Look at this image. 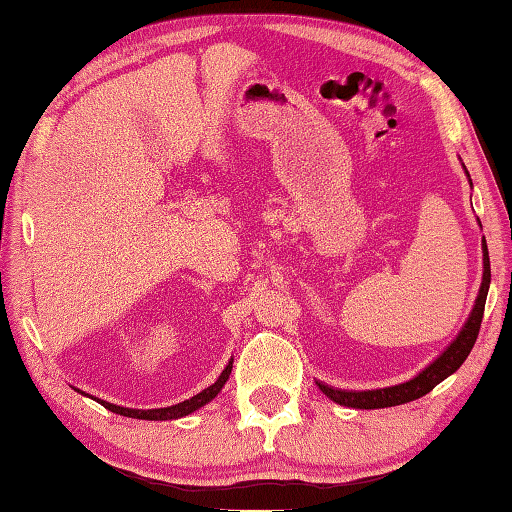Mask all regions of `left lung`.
Returning a JSON list of instances; mask_svg holds the SVG:
<instances>
[{"instance_id":"left-lung-1","label":"left lung","mask_w":512,"mask_h":512,"mask_svg":"<svg viewBox=\"0 0 512 512\" xmlns=\"http://www.w3.org/2000/svg\"><path fill=\"white\" fill-rule=\"evenodd\" d=\"M466 176H469V171H466ZM482 250H484V275H482L480 295H477V299H475V306L469 314V319H466L464 328L451 341L447 350H444L436 358V361L424 367L416 378H411V380H407V383H400L394 387H383V389H372V391H347V389H334L330 385L317 383L323 394L330 400H334L336 405H343V407L385 409V407L405 405V402L422 398L424 394H429L433 387L440 385L444 378H449L453 372H458L460 365L466 361V356L471 354L473 345L477 341V334H480V325H482V317H484V303H486V295H488V286H491V259H488L486 239H482Z\"/></svg>"}]
</instances>
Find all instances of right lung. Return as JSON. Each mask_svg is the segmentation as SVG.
<instances>
[{
  "mask_svg": "<svg viewBox=\"0 0 512 512\" xmlns=\"http://www.w3.org/2000/svg\"><path fill=\"white\" fill-rule=\"evenodd\" d=\"M231 369H233V358H231V361H228V365L224 367V372L220 374V378H217L211 387H206V389L200 391V394H195L193 398L184 400V402H178V405H171V407H162V409H127V407L112 405V402H105V400H99V402H101L105 409H110L114 413H121V416H127V418H138V420H176V418H182V416H189V413L204 407L206 402H211L217 394H220L222 387L226 385L228 376H231Z\"/></svg>",
  "mask_w": 512,
  "mask_h": 512,
  "instance_id": "1",
  "label": "right lung"
}]
</instances>
